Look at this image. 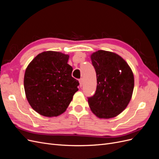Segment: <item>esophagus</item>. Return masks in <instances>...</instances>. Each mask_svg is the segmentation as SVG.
<instances>
[{"label": "esophagus", "instance_id": "1", "mask_svg": "<svg viewBox=\"0 0 159 159\" xmlns=\"http://www.w3.org/2000/svg\"><path fill=\"white\" fill-rule=\"evenodd\" d=\"M79 83H80V86L82 87V86H83V79H79Z\"/></svg>", "mask_w": 159, "mask_h": 159}]
</instances>
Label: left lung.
Listing matches in <instances>:
<instances>
[{"label": "left lung", "mask_w": 159, "mask_h": 159, "mask_svg": "<svg viewBox=\"0 0 159 159\" xmlns=\"http://www.w3.org/2000/svg\"><path fill=\"white\" fill-rule=\"evenodd\" d=\"M96 73L95 94L88 98L91 111L99 118L114 117L131 100L134 76L126 61L117 54L99 50L90 55Z\"/></svg>", "instance_id": "8db88e82"}]
</instances>
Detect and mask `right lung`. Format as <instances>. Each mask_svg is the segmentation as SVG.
I'll return each mask as SVG.
<instances>
[{"instance_id":"right-lung-1","label":"right lung","mask_w":159,"mask_h":159,"mask_svg":"<svg viewBox=\"0 0 159 159\" xmlns=\"http://www.w3.org/2000/svg\"><path fill=\"white\" fill-rule=\"evenodd\" d=\"M69 55L48 51L38 54L27 66L24 85L32 108L46 117L58 116L67 108L79 83L72 77Z\"/></svg>"}]
</instances>
